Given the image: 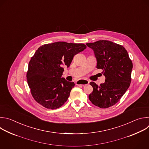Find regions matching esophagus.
Returning <instances> with one entry per match:
<instances>
[{
    "instance_id": "1",
    "label": "esophagus",
    "mask_w": 149,
    "mask_h": 149,
    "mask_svg": "<svg viewBox=\"0 0 149 149\" xmlns=\"http://www.w3.org/2000/svg\"><path fill=\"white\" fill-rule=\"evenodd\" d=\"M89 83V81L87 80H79L76 82V84L77 85H81V86H84V85H86L88 84Z\"/></svg>"
}]
</instances>
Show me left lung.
<instances>
[{"label":"left lung","mask_w":149,"mask_h":149,"mask_svg":"<svg viewBox=\"0 0 149 149\" xmlns=\"http://www.w3.org/2000/svg\"><path fill=\"white\" fill-rule=\"evenodd\" d=\"M86 45L93 50L96 68L103 70L106 78L100 86L90 83L93 91L88 99L100 108L110 107L120 100L130 86L132 62L123 46L111 41L102 40Z\"/></svg>","instance_id":"1"}]
</instances>
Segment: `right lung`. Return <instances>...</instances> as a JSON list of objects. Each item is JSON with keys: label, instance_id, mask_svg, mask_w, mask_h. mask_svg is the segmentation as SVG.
<instances>
[{"label": "right lung", "instance_id": "add662e5", "mask_svg": "<svg viewBox=\"0 0 149 149\" xmlns=\"http://www.w3.org/2000/svg\"><path fill=\"white\" fill-rule=\"evenodd\" d=\"M86 48L83 43L57 42L38 48L29 63L26 74L34 99L49 109L61 107L68 99L74 82L62 76L76 54Z\"/></svg>", "mask_w": 149, "mask_h": 149}]
</instances>
